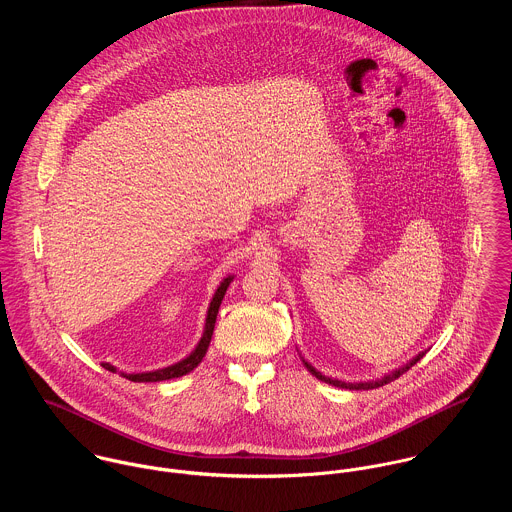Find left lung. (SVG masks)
Returning a JSON list of instances; mask_svg holds the SVG:
<instances>
[{
  "label": "left lung",
  "instance_id": "left-lung-1",
  "mask_svg": "<svg viewBox=\"0 0 512 512\" xmlns=\"http://www.w3.org/2000/svg\"><path fill=\"white\" fill-rule=\"evenodd\" d=\"M426 355V351H422V353H418L416 357H412L406 365L398 366V368H394V370H390V372H384V376H380V378H372V380H359V382H347V380H339V378H333V376H327V374H323V372H319L315 366L311 365V363H307L303 357H301V353H299V357H301V361H303V365L307 366V370L315 376V378H319L321 382H327V384H331V386H337V388H347V390H370V388H378V386H384V384H388V382H392V380H396L400 374H404L406 370H410L412 366L416 365L422 357Z\"/></svg>",
  "mask_w": 512,
  "mask_h": 512
}]
</instances>
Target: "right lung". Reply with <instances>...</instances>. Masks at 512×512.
I'll return each mask as SVG.
<instances>
[{
    "label": "right lung",
    "mask_w": 512,
    "mask_h": 512,
    "mask_svg": "<svg viewBox=\"0 0 512 512\" xmlns=\"http://www.w3.org/2000/svg\"><path fill=\"white\" fill-rule=\"evenodd\" d=\"M234 280V274H228L226 278H222V282L219 284V288L215 290V295L209 303V309H207V317H205V327H203V335L199 339V343L195 345V349L185 357L181 359L179 363H173V365L163 366V368H157V370H147V372H122L118 370L116 366L110 365V363H102V366L110 372H120L124 378L132 380V382H161V380H169V378H179L187 372H191L193 368H197L199 363L203 361V357L207 355V349L211 345V337H213V331H215V323H217V315H219L220 303H222V297L228 290V286L232 284Z\"/></svg>",
    "instance_id": "1"
}]
</instances>
